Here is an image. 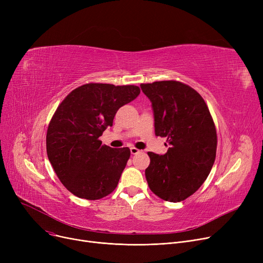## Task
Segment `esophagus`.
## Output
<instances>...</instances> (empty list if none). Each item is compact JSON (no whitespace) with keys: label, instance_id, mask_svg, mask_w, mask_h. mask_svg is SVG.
<instances>
[{"label":"esophagus","instance_id":"34e87169","mask_svg":"<svg viewBox=\"0 0 263 263\" xmlns=\"http://www.w3.org/2000/svg\"><path fill=\"white\" fill-rule=\"evenodd\" d=\"M130 151H131V155H136V154L140 153V150L137 149V148H134V147H131Z\"/></svg>","mask_w":263,"mask_h":263}]
</instances>
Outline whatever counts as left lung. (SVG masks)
<instances>
[{"instance_id": "1", "label": "left lung", "mask_w": 263, "mask_h": 263, "mask_svg": "<svg viewBox=\"0 0 263 263\" xmlns=\"http://www.w3.org/2000/svg\"><path fill=\"white\" fill-rule=\"evenodd\" d=\"M141 88L151 102L156 135L166 137L168 144L163 156L148 153V185L164 200L182 201L201 186L213 166V119L202 97L181 82H154Z\"/></svg>"}]
</instances>
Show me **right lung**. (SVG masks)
Wrapping results in <instances>:
<instances>
[{
    "mask_svg": "<svg viewBox=\"0 0 263 263\" xmlns=\"http://www.w3.org/2000/svg\"><path fill=\"white\" fill-rule=\"evenodd\" d=\"M140 92L134 85L89 83L72 90L58 107L47 132V154L73 195L96 200L117 186L130 149L102 145L99 137L113 126L117 110Z\"/></svg>",
    "mask_w": 263,
    "mask_h": 263,
    "instance_id": "right-lung-1",
    "label": "right lung"
}]
</instances>
